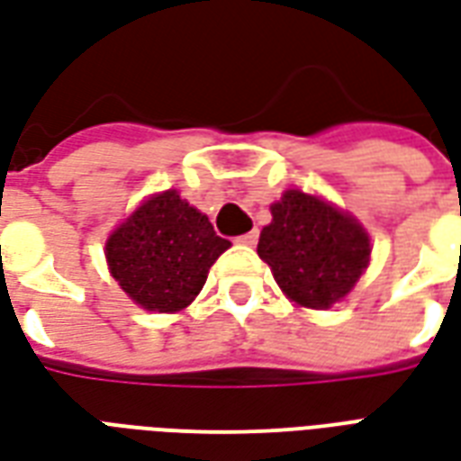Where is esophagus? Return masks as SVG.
<instances>
[{
    "label": "esophagus",
    "instance_id": "34e87169",
    "mask_svg": "<svg viewBox=\"0 0 461 461\" xmlns=\"http://www.w3.org/2000/svg\"><path fill=\"white\" fill-rule=\"evenodd\" d=\"M237 241H240V244H244V247H254V244L258 241V231H247V234L237 237Z\"/></svg>",
    "mask_w": 461,
    "mask_h": 461
}]
</instances>
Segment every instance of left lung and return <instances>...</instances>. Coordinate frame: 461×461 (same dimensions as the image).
Instances as JSON below:
<instances>
[{
	"label": "left lung",
	"mask_w": 461,
	"mask_h": 461,
	"mask_svg": "<svg viewBox=\"0 0 461 461\" xmlns=\"http://www.w3.org/2000/svg\"><path fill=\"white\" fill-rule=\"evenodd\" d=\"M271 214L258 237V257L295 305L332 308L369 266L366 230L352 214L300 190H285Z\"/></svg>",
	"instance_id": "obj_1"
}]
</instances>
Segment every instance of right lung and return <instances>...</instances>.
<instances>
[{"mask_svg":"<svg viewBox=\"0 0 461 461\" xmlns=\"http://www.w3.org/2000/svg\"><path fill=\"white\" fill-rule=\"evenodd\" d=\"M230 249L207 214L176 190L149 197L109 234V271L144 310L178 312L203 291L210 266Z\"/></svg>","mask_w":461,"mask_h":461,"instance_id":"1","label":"right lung"}]
</instances>
